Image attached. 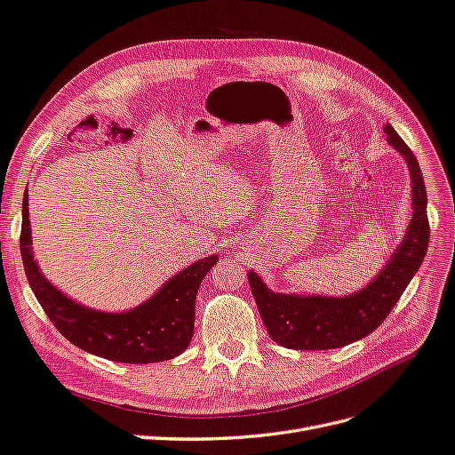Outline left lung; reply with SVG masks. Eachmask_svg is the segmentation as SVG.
<instances>
[{"label": "left lung", "instance_id": "1", "mask_svg": "<svg viewBox=\"0 0 455 455\" xmlns=\"http://www.w3.org/2000/svg\"><path fill=\"white\" fill-rule=\"evenodd\" d=\"M387 140L406 158L411 177L413 217L404 242L391 261L366 288L345 297L288 295L270 291L253 270L248 272L251 293L272 341L295 350H326L345 347L381 326L410 280L423 263L429 248V219L423 175L413 152L391 125Z\"/></svg>", "mask_w": 455, "mask_h": 455}]
</instances>
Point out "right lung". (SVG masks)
Masks as SVG:
<instances>
[{"label": "right lung", "mask_w": 455, "mask_h": 455, "mask_svg": "<svg viewBox=\"0 0 455 455\" xmlns=\"http://www.w3.org/2000/svg\"><path fill=\"white\" fill-rule=\"evenodd\" d=\"M28 190L22 200L20 255L26 278L53 326L91 355L124 364H150L185 353L194 333V305L204 276L219 261L210 255L180 270L152 299L127 313H100L60 293L37 268L32 255Z\"/></svg>", "instance_id": "obj_1"}]
</instances>
